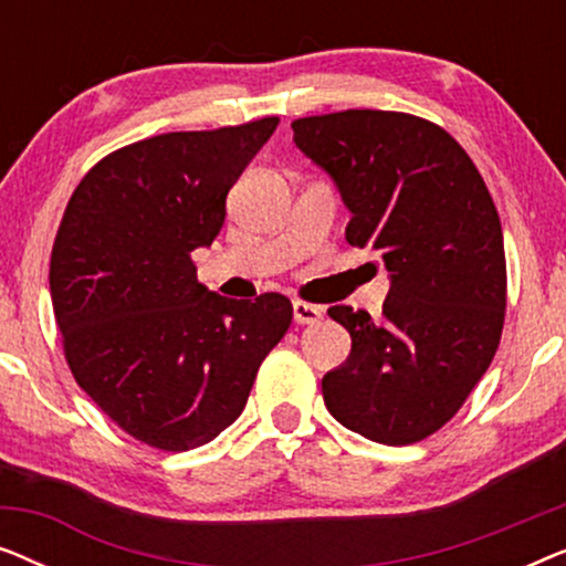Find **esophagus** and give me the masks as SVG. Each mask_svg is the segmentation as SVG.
Wrapping results in <instances>:
<instances>
[{"instance_id": "esophagus-1", "label": "esophagus", "mask_w": 566, "mask_h": 566, "mask_svg": "<svg viewBox=\"0 0 566 566\" xmlns=\"http://www.w3.org/2000/svg\"><path fill=\"white\" fill-rule=\"evenodd\" d=\"M322 308L314 306V304H306V301H293V319L298 324H316L322 319Z\"/></svg>"}]
</instances>
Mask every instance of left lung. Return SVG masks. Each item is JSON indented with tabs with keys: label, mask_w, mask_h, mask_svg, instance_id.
Returning <instances> with one entry per match:
<instances>
[{
	"label": "left lung",
	"mask_w": 566,
	"mask_h": 566,
	"mask_svg": "<svg viewBox=\"0 0 566 566\" xmlns=\"http://www.w3.org/2000/svg\"><path fill=\"white\" fill-rule=\"evenodd\" d=\"M327 169L353 219L345 239L391 273L381 319L350 306L329 316L353 347L322 378L337 422L384 446L438 432L497 353L507 306L497 208L455 138L397 111H339L291 123Z\"/></svg>",
	"instance_id": "8db88e82"
}]
</instances>
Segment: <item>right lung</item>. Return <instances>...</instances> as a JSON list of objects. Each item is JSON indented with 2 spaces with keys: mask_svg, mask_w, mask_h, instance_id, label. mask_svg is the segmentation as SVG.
<instances>
[{
  "mask_svg": "<svg viewBox=\"0 0 566 566\" xmlns=\"http://www.w3.org/2000/svg\"><path fill=\"white\" fill-rule=\"evenodd\" d=\"M275 126L268 115L115 149L82 177L59 223L49 281L72 376L159 451H190L229 428L291 327L281 293L219 296L190 258L221 231L231 185Z\"/></svg>",
  "mask_w": 566,
  "mask_h": 566,
  "instance_id": "obj_1",
  "label": "right lung"
}]
</instances>
